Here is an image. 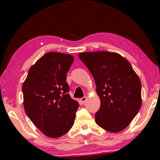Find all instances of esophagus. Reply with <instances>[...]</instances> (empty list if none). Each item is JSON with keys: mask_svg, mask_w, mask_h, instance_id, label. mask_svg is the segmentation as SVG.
<instances>
[{"mask_svg": "<svg viewBox=\"0 0 160 160\" xmlns=\"http://www.w3.org/2000/svg\"><path fill=\"white\" fill-rule=\"evenodd\" d=\"M87 99H88V97H87L86 96H85V97H82V98L80 99V101L82 102V103H84V102H85L86 101Z\"/></svg>", "mask_w": 160, "mask_h": 160, "instance_id": "esophagus-1", "label": "esophagus"}]
</instances>
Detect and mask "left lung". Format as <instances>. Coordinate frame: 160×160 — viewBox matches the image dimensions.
I'll use <instances>...</instances> for the list:
<instances>
[{"mask_svg": "<svg viewBox=\"0 0 160 160\" xmlns=\"http://www.w3.org/2000/svg\"><path fill=\"white\" fill-rule=\"evenodd\" d=\"M92 75L101 100L97 125L117 132L128 126L141 107V82L131 63L118 53L97 51L79 54Z\"/></svg>", "mask_w": 160, "mask_h": 160, "instance_id": "obj_1", "label": "left lung"}]
</instances>
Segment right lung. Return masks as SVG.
<instances>
[{
  "label": "right lung",
  "mask_w": 160,
  "mask_h": 160,
  "mask_svg": "<svg viewBox=\"0 0 160 160\" xmlns=\"http://www.w3.org/2000/svg\"><path fill=\"white\" fill-rule=\"evenodd\" d=\"M73 61L69 54L47 53L29 68L22 88L26 114L43 133L53 138L70 131L79 107L69 95L66 82Z\"/></svg>",
  "instance_id": "add662e5"
}]
</instances>
